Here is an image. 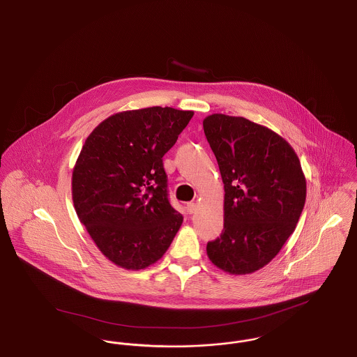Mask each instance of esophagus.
<instances>
[{
    "label": "esophagus",
    "mask_w": 357,
    "mask_h": 357,
    "mask_svg": "<svg viewBox=\"0 0 357 357\" xmlns=\"http://www.w3.org/2000/svg\"><path fill=\"white\" fill-rule=\"evenodd\" d=\"M197 207H198V206H197V204H192V202H190V204H186L187 213H188V214H194V213H195V211H197Z\"/></svg>",
    "instance_id": "1"
}]
</instances>
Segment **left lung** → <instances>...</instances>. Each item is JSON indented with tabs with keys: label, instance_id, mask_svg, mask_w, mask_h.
I'll return each instance as SVG.
<instances>
[{
	"label": "left lung",
	"instance_id": "8db88e82",
	"mask_svg": "<svg viewBox=\"0 0 357 357\" xmlns=\"http://www.w3.org/2000/svg\"><path fill=\"white\" fill-rule=\"evenodd\" d=\"M204 130L225 185L223 230L206 252L223 272H255L278 255L303 213L300 159L284 137L245 118L214 114Z\"/></svg>",
	"mask_w": 357,
	"mask_h": 357
}]
</instances>
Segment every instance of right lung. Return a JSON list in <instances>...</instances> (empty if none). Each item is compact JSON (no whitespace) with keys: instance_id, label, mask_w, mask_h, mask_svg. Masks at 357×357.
<instances>
[{"instance_id":"right-lung-1","label":"right lung","mask_w":357,"mask_h":357,"mask_svg":"<svg viewBox=\"0 0 357 357\" xmlns=\"http://www.w3.org/2000/svg\"><path fill=\"white\" fill-rule=\"evenodd\" d=\"M192 115L171 107L124 111L85 140L72 174L75 210L99 250L120 268L155 264L183 222L169 201L162 158Z\"/></svg>"}]
</instances>
